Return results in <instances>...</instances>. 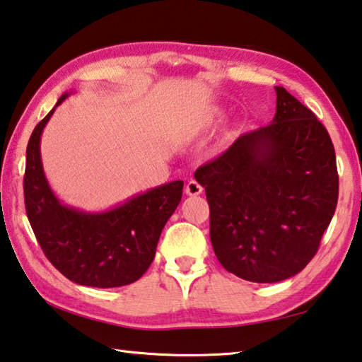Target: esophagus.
Returning <instances> with one entry per match:
<instances>
[{
    "label": "esophagus",
    "mask_w": 362,
    "mask_h": 362,
    "mask_svg": "<svg viewBox=\"0 0 362 362\" xmlns=\"http://www.w3.org/2000/svg\"><path fill=\"white\" fill-rule=\"evenodd\" d=\"M185 193H187L188 196H198V194L202 193V187H201L199 183L196 182V180H189V182L187 183Z\"/></svg>",
    "instance_id": "1"
}]
</instances>
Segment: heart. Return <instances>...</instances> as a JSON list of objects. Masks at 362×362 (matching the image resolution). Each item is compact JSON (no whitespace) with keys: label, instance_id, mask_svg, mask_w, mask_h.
Returning a JSON list of instances; mask_svg holds the SVG:
<instances>
[{"label":"heart","instance_id":"1","mask_svg":"<svg viewBox=\"0 0 362 362\" xmlns=\"http://www.w3.org/2000/svg\"><path fill=\"white\" fill-rule=\"evenodd\" d=\"M215 115H220V114H218V112H216V114H215Z\"/></svg>","mask_w":362,"mask_h":362}]
</instances>
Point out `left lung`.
Instances as JSON below:
<instances>
[{
	"label": "left lung",
	"mask_w": 362,
	"mask_h": 362,
	"mask_svg": "<svg viewBox=\"0 0 362 362\" xmlns=\"http://www.w3.org/2000/svg\"><path fill=\"white\" fill-rule=\"evenodd\" d=\"M275 93L267 127L240 136L194 173L206 188L216 258L256 284L286 280L310 262L339 196L326 128L284 87Z\"/></svg>",
	"instance_id": "left-lung-1"
}]
</instances>
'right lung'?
<instances>
[{"label": "right lung", "instance_id": "right-lung-1", "mask_svg": "<svg viewBox=\"0 0 362 362\" xmlns=\"http://www.w3.org/2000/svg\"><path fill=\"white\" fill-rule=\"evenodd\" d=\"M72 93L60 96L28 141L26 215L42 252L64 277L83 286H124L139 280L152 264L163 228L182 199L183 182L164 183L100 212L60 201L44 173L41 136L55 109Z\"/></svg>", "mask_w": 362, "mask_h": 362}]
</instances>
